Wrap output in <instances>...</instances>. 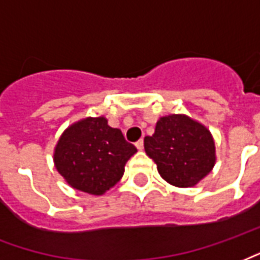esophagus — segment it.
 Listing matches in <instances>:
<instances>
[{"label": "esophagus", "instance_id": "obj_1", "mask_svg": "<svg viewBox=\"0 0 260 260\" xmlns=\"http://www.w3.org/2000/svg\"><path fill=\"white\" fill-rule=\"evenodd\" d=\"M135 146L138 150H143V139L138 140V142L135 143Z\"/></svg>", "mask_w": 260, "mask_h": 260}]
</instances>
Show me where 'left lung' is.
<instances>
[{"label":"left lung","instance_id":"1","mask_svg":"<svg viewBox=\"0 0 260 260\" xmlns=\"http://www.w3.org/2000/svg\"><path fill=\"white\" fill-rule=\"evenodd\" d=\"M146 154L158 174L176 187H191L212 171L215 142L207 126L184 114L161 117L154 135L145 138Z\"/></svg>","mask_w":260,"mask_h":260}]
</instances>
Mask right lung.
<instances>
[{"instance_id": "1", "label": "right lung", "mask_w": 260, "mask_h": 260, "mask_svg": "<svg viewBox=\"0 0 260 260\" xmlns=\"http://www.w3.org/2000/svg\"><path fill=\"white\" fill-rule=\"evenodd\" d=\"M136 151L105 117H88L61 134L53 162L73 189L102 196L120 182L126 161Z\"/></svg>"}]
</instances>
